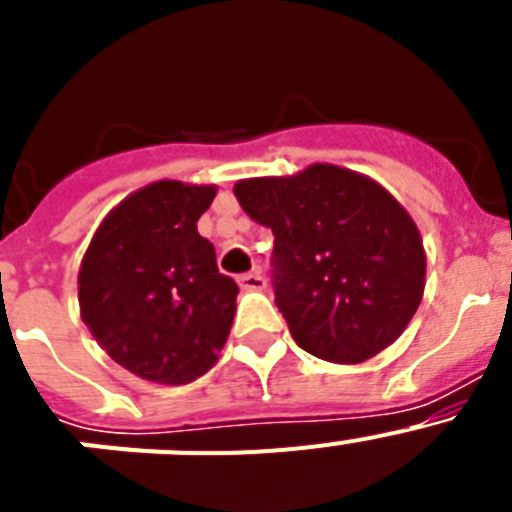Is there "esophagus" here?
<instances>
[{
    "label": "esophagus",
    "instance_id": "esophagus-1",
    "mask_svg": "<svg viewBox=\"0 0 512 512\" xmlns=\"http://www.w3.org/2000/svg\"><path fill=\"white\" fill-rule=\"evenodd\" d=\"M238 284H241V289H246V292H261V289H266V279L259 269L241 274V277H238Z\"/></svg>",
    "mask_w": 512,
    "mask_h": 512
}]
</instances>
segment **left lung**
Here are the masks:
<instances>
[{"instance_id":"obj_1","label":"left lung","mask_w":512,"mask_h":512,"mask_svg":"<svg viewBox=\"0 0 512 512\" xmlns=\"http://www.w3.org/2000/svg\"><path fill=\"white\" fill-rule=\"evenodd\" d=\"M274 233V295L297 346L359 364L395 343L423 300L425 251L408 210L374 179L333 164L235 184Z\"/></svg>"}]
</instances>
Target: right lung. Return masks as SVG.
Instances as JSON below:
<instances>
[{"mask_svg":"<svg viewBox=\"0 0 512 512\" xmlns=\"http://www.w3.org/2000/svg\"><path fill=\"white\" fill-rule=\"evenodd\" d=\"M212 200L215 187L148 184L104 217L81 259V320L112 361L148 382H194L228 341L238 284L197 233Z\"/></svg>","mask_w":512,"mask_h":512,"instance_id":"1","label":"right lung"}]
</instances>
